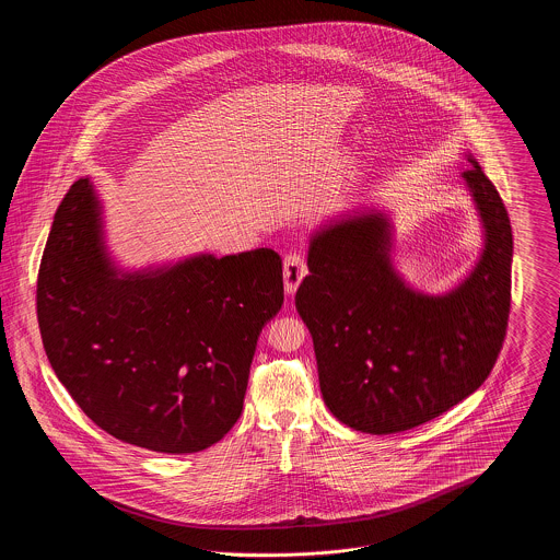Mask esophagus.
Wrapping results in <instances>:
<instances>
[{"mask_svg": "<svg viewBox=\"0 0 560 560\" xmlns=\"http://www.w3.org/2000/svg\"><path fill=\"white\" fill-rule=\"evenodd\" d=\"M306 277V262L300 254H288L283 260V281H285V293L292 295L302 279Z\"/></svg>", "mask_w": 560, "mask_h": 560, "instance_id": "34e87169", "label": "esophagus"}]
</instances>
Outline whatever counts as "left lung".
Returning <instances> with one entry per match:
<instances>
[{"mask_svg": "<svg viewBox=\"0 0 560 560\" xmlns=\"http://www.w3.org/2000/svg\"><path fill=\"white\" fill-rule=\"evenodd\" d=\"M462 172L482 226L475 267L447 292L411 288L393 265L395 226L375 208L313 231L295 292L327 409L348 428L393 434L470 397L493 370L510 313L512 229L472 153Z\"/></svg>", "mask_w": 560, "mask_h": 560, "instance_id": "obj_1", "label": "left lung"}]
</instances>
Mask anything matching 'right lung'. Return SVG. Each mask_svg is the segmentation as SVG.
I'll list each match as a JSON object with an SVG mask.
<instances>
[{"label": "right lung", "mask_w": 560, "mask_h": 560, "mask_svg": "<svg viewBox=\"0 0 560 560\" xmlns=\"http://www.w3.org/2000/svg\"><path fill=\"white\" fill-rule=\"evenodd\" d=\"M103 203L80 178L54 215L37 277V320L54 373L110 436L149 452L218 443L243 411L258 336L283 304L277 252L124 270Z\"/></svg>", "instance_id": "add662e5"}]
</instances>
